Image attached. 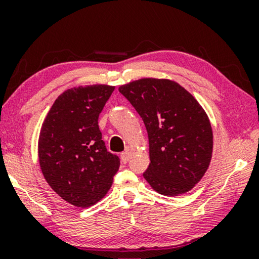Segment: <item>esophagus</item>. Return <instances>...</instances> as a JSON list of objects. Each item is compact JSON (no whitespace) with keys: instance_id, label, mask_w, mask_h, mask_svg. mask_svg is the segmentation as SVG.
Wrapping results in <instances>:
<instances>
[{"instance_id":"34e87169","label":"esophagus","mask_w":259,"mask_h":259,"mask_svg":"<svg viewBox=\"0 0 259 259\" xmlns=\"http://www.w3.org/2000/svg\"><path fill=\"white\" fill-rule=\"evenodd\" d=\"M120 158H121V161L123 162V164H126V162L128 161L130 158H131V152L130 151L122 152V153L120 154Z\"/></svg>"}]
</instances>
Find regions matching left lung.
<instances>
[{"label":"left lung","instance_id":"1","mask_svg":"<svg viewBox=\"0 0 259 259\" xmlns=\"http://www.w3.org/2000/svg\"><path fill=\"white\" fill-rule=\"evenodd\" d=\"M146 127L151 164L143 173L164 196L185 193L210 165L213 136L198 101L171 80L140 79L119 87Z\"/></svg>","mask_w":259,"mask_h":259}]
</instances>
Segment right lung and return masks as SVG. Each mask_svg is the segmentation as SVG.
I'll list each match as a JSON object with an SVG mask.
<instances>
[{"mask_svg":"<svg viewBox=\"0 0 259 259\" xmlns=\"http://www.w3.org/2000/svg\"><path fill=\"white\" fill-rule=\"evenodd\" d=\"M114 87H76L63 92L46 116L38 139L45 179L74 206L98 203L112 186L120 159L105 146L98 119Z\"/></svg>","mask_w":259,"mask_h":259,"instance_id":"obj_1","label":"right lung"}]
</instances>
